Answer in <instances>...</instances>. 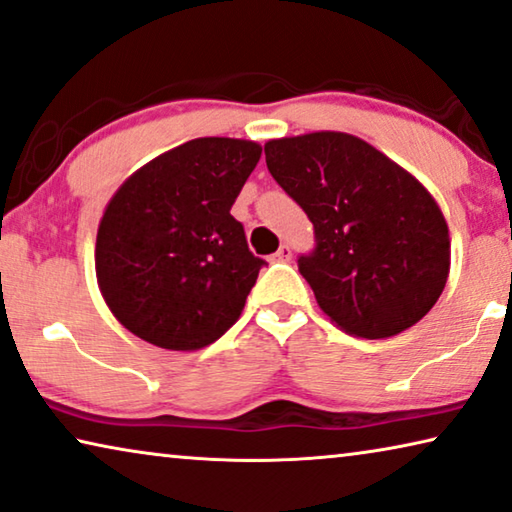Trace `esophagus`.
Masks as SVG:
<instances>
[{"label":"esophagus","mask_w":512,"mask_h":512,"mask_svg":"<svg viewBox=\"0 0 512 512\" xmlns=\"http://www.w3.org/2000/svg\"><path fill=\"white\" fill-rule=\"evenodd\" d=\"M289 259H291V248L285 243V246H280L278 253L273 255V262H289Z\"/></svg>","instance_id":"34e87169"}]
</instances>
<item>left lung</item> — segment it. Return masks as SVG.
I'll return each instance as SVG.
<instances>
[{"mask_svg":"<svg viewBox=\"0 0 512 512\" xmlns=\"http://www.w3.org/2000/svg\"><path fill=\"white\" fill-rule=\"evenodd\" d=\"M264 152L273 180L314 225L316 246L298 271L330 321L385 339L424 319L449 278L451 241L421 182L344 132L273 139Z\"/></svg>","mask_w":512,"mask_h":512,"instance_id":"8db88e82","label":"left lung"}]
</instances>
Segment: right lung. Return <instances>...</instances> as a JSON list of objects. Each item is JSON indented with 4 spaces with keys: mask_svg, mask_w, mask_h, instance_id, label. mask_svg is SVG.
<instances>
[{
    "mask_svg": "<svg viewBox=\"0 0 512 512\" xmlns=\"http://www.w3.org/2000/svg\"><path fill=\"white\" fill-rule=\"evenodd\" d=\"M262 145L186 141L113 193L97 227V285L123 326L168 351L214 344L241 316L264 259L230 214Z\"/></svg>",
    "mask_w": 512,
    "mask_h": 512,
    "instance_id": "right-lung-1",
    "label": "right lung"
}]
</instances>
